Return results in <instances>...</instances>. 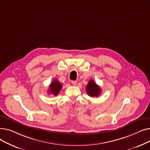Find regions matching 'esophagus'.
<instances>
[{
  "label": "esophagus",
  "mask_w": 150,
  "mask_h": 150,
  "mask_svg": "<svg viewBox=\"0 0 150 150\" xmlns=\"http://www.w3.org/2000/svg\"><path fill=\"white\" fill-rule=\"evenodd\" d=\"M72 84L74 85V86H76V84H77V83H76V81H72Z\"/></svg>",
  "instance_id": "1"
}]
</instances>
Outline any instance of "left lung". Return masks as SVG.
<instances>
[{"mask_svg":"<svg viewBox=\"0 0 150 150\" xmlns=\"http://www.w3.org/2000/svg\"><path fill=\"white\" fill-rule=\"evenodd\" d=\"M86 91L90 97H98L101 93V89L100 86L97 85L95 81L91 80L89 81L86 88Z\"/></svg>","mask_w":150,"mask_h":150,"instance_id":"1","label":"left lung"}]
</instances>
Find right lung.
I'll return each mask as SVG.
<instances>
[{
  "mask_svg": "<svg viewBox=\"0 0 150 150\" xmlns=\"http://www.w3.org/2000/svg\"><path fill=\"white\" fill-rule=\"evenodd\" d=\"M62 86L60 83V82H59L57 80H54L51 83L50 85L49 86V93H51L54 96H57L62 89Z\"/></svg>",
  "mask_w": 150,
  "mask_h": 150,
  "instance_id": "right-lung-1",
  "label": "right lung"
}]
</instances>
